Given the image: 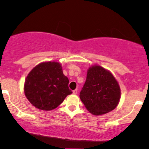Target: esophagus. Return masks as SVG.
Returning a JSON list of instances; mask_svg holds the SVG:
<instances>
[{
  "instance_id": "1",
  "label": "esophagus",
  "mask_w": 149,
  "mask_h": 149,
  "mask_svg": "<svg viewBox=\"0 0 149 149\" xmlns=\"http://www.w3.org/2000/svg\"><path fill=\"white\" fill-rule=\"evenodd\" d=\"M77 92H78V90H77V89H76V90H73V93L74 94V95H76Z\"/></svg>"
}]
</instances>
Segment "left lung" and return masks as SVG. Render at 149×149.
Instances as JSON below:
<instances>
[{
	"instance_id": "left-lung-1",
	"label": "left lung",
	"mask_w": 149,
	"mask_h": 149,
	"mask_svg": "<svg viewBox=\"0 0 149 149\" xmlns=\"http://www.w3.org/2000/svg\"><path fill=\"white\" fill-rule=\"evenodd\" d=\"M80 98L91 113L102 115L117 107L120 98V89L110 71L100 66H93L88 70Z\"/></svg>"
}]
</instances>
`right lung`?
<instances>
[{
	"mask_svg": "<svg viewBox=\"0 0 149 149\" xmlns=\"http://www.w3.org/2000/svg\"><path fill=\"white\" fill-rule=\"evenodd\" d=\"M69 80L63 74L61 64L55 61L42 62L29 73L25 80L24 93L37 109L50 111L62 103L72 93Z\"/></svg>",
	"mask_w": 149,
	"mask_h": 149,
	"instance_id": "right-lung-1",
	"label": "right lung"
}]
</instances>
